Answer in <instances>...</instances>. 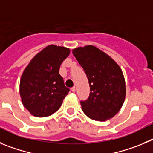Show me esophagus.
<instances>
[{
  "instance_id": "1",
  "label": "esophagus",
  "mask_w": 153,
  "mask_h": 153,
  "mask_svg": "<svg viewBox=\"0 0 153 153\" xmlns=\"http://www.w3.org/2000/svg\"><path fill=\"white\" fill-rule=\"evenodd\" d=\"M71 91H72V92H75V91H76V88H75V87H73V88H71Z\"/></svg>"
}]
</instances>
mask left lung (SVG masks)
Wrapping results in <instances>:
<instances>
[{"label": "left lung", "mask_w": 153, "mask_h": 153, "mask_svg": "<svg viewBox=\"0 0 153 153\" xmlns=\"http://www.w3.org/2000/svg\"><path fill=\"white\" fill-rule=\"evenodd\" d=\"M72 53L85 70L90 85L88 99L81 101L82 111L94 120L111 119L120 111L126 97V83L120 67L92 45L75 48Z\"/></svg>", "instance_id": "left-lung-1"}]
</instances>
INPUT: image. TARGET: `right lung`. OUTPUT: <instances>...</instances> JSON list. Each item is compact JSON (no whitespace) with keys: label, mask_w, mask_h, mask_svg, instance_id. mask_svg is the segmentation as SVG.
<instances>
[{"label":"right lung","mask_w":153,"mask_h":153,"mask_svg":"<svg viewBox=\"0 0 153 153\" xmlns=\"http://www.w3.org/2000/svg\"><path fill=\"white\" fill-rule=\"evenodd\" d=\"M69 54L68 48L49 45L27 65L20 78V95L30 114L46 117L59 109L69 91L59 75V68Z\"/></svg>","instance_id":"obj_1"}]
</instances>
